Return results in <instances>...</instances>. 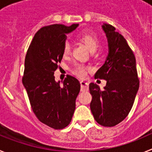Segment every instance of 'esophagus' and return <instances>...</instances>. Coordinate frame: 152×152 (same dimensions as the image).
<instances>
[{
  "label": "esophagus",
  "mask_w": 152,
  "mask_h": 152,
  "mask_svg": "<svg viewBox=\"0 0 152 152\" xmlns=\"http://www.w3.org/2000/svg\"><path fill=\"white\" fill-rule=\"evenodd\" d=\"M80 87H81V91H88V88H89V84L87 81L84 80H80Z\"/></svg>",
  "instance_id": "34e87169"
}]
</instances>
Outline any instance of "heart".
I'll return each instance as SVG.
<instances>
[{"label": "heart", "instance_id": "obj_1", "mask_svg": "<svg viewBox=\"0 0 152 152\" xmlns=\"http://www.w3.org/2000/svg\"><path fill=\"white\" fill-rule=\"evenodd\" d=\"M77 39L88 47L91 52H94L99 45V39L94 33L91 31H83L77 36ZM70 45L65 43L63 48V55L68 56L70 53ZM88 68L83 64H76L73 69V73L79 77H84L87 75Z\"/></svg>", "mask_w": 152, "mask_h": 152}]
</instances>
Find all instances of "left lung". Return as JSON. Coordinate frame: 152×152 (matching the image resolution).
<instances>
[{
  "label": "left lung",
  "instance_id": "8db88e82",
  "mask_svg": "<svg viewBox=\"0 0 152 152\" xmlns=\"http://www.w3.org/2000/svg\"><path fill=\"white\" fill-rule=\"evenodd\" d=\"M102 29L108 42V55L94 77L107 80V85L101 91L97 84H90V107L99 124L112 127L128 116L139 91V80L135 56L126 39L110 24L103 23Z\"/></svg>",
  "mask_w": 152,
  "mask_h": 152
}]
</instances>
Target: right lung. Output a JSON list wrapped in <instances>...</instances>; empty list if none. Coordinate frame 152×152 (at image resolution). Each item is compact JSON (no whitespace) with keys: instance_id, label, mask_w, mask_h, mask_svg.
Returning a JSON list of instances; mask_svg holds the SVG:
<instances>
[{"instance_id":"obj_1","label":"right lung","mask_w":152,"mask_h":152,"mask_svg":"<svg viewBox=\"0 0 152 152\" xmlns=\"http://www.w3.org/2000/svg\"><path fill=\"white\" fill-rule=\"evenodd\" d=\"M78 25L53 24L41 28L33 37L25 58L22 81L33 113L40 122L55 129L65 128L71 123L80 92V82L75 77L68 75L61 86L54 76L63 58L66 34Z\"/></svg>"}]
</instances>
